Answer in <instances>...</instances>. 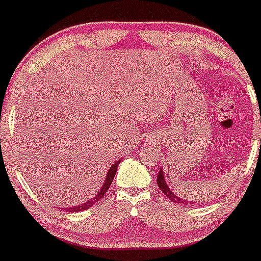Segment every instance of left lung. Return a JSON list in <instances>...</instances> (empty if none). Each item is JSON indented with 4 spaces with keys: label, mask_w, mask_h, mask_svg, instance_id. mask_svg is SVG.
<instances>
[{
    "label": "left lung",
    "mask_w": 261,
    "mask_h": 261,
    "mask_svg": "<svg viewBox=\"0 0 261 261\" xmlns=\"http://www.w3.org/2000/svg\"><path fill=\"white\" fill-rule=\"evenodd\" d=\"M158 186H159V189L162 191H163L164 194L167 195V198H169L171 200H173V202H177V203H185L184 202V199H181V198L176 197V195L173 194L171 191V189L167 186L166 184V180H164V176H163V169H160L159 171V174H158Z\"/></svg>",
    "instance_id": "8db88e82"
}]
</instances>
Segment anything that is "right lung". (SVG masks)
<instances>
[{"label": "right lung", "mask_w": 261, "mask_h": 261, "mask_svg": "<svg viewBox=\"0 0 261 261\" xmlns=\"http://www.w3.org/2000/svg\"><path fill=\"white\" fill-rule=\"evenodd\" d=\"M119 163H120V162H116V163H115L114 166H112L111 168L109 169V173H107V177H106V180H105L103 188L101 189V191H99V193H98V194L95 195V197L93 198L92 200H89V202H87V203H84V204L75 205V207H70V208L67 210V211H70V212L84 211V210H88V208H89V207H90V205H92V204H94V203L97 202V200H99V199H101V198H103L105 193H106V191L109 190L110 185H111L112 180H114L115 173H116V169H118V164H119Z\"/></svg>", "instance_id": "right-lung-1"}]
</instances>
